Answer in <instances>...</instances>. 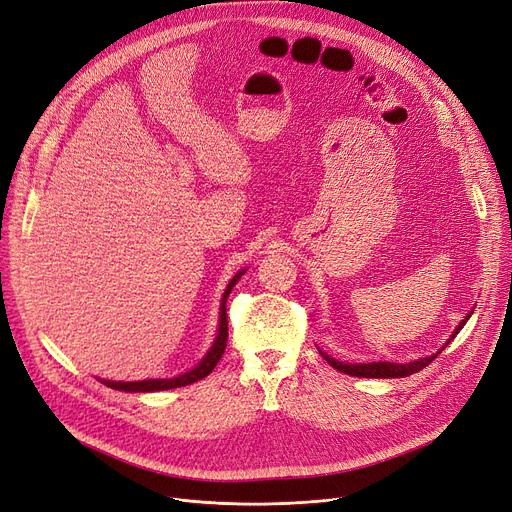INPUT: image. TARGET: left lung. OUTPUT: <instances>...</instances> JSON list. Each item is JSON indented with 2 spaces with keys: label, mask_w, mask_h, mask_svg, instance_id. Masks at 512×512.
Returning a JSON list of instances; mask_svg holds the SVG:
<instances>
[{
  "label": "left lung",
  "mask_w": 512,
  "mask_h": 512,
  "mask_svg": "<svg viewBox=\"0 0 512 512\" xmlns=\"http://www.w3.org/2000/svg\"><path fill=\"white\" fill-rule=\"evenodd\" d=\"M475 311V309H473ZM471 311V314H473ZM471 314H466L464 316V320L456 326V330H454V335H452V339L458 335V332L462 330V326L466 324V320L471 318ZM452 339H448V343L452 341ZM448 343L443 345L437 353H441L443 349L448 347ZM322 353V358L332 366V368H337L339 372H345V374H351V376H364V379H402V376H410V374H414V372H418V370H422L425 366H429L435 358H437V353L435 355H427V358H422V360H414V362H408V364H395V362H370V364H345V362H339V360H332L330 355H326L324 351H320Z\"/></svg>",
  "instance_id": "8db88e82"
}]
</instances>
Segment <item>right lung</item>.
<instances>
[{
  "label": "right lung",
  "mask_w": 512,
  "mask_h": 512,
  "mask_svg": "<svg viewBox=\"0 0 512 512\" xmlns=\"http://www.w3.org/2000/svg\"><path fill=\"white\" fill-rule=\"evenodd\" d=\"M244 274L238 272L228 288L224 291V297H221V307H219V330H217V337L211 345V349L207 351L205 358L201 360V364L194 366L192 370L180 374V376H173V379H148V381H129V383H123V381H102L106 387L110 389H117V391H129V393H150V391H165V389H175V387H186V385H192L196 381L205 379L207 374L213 372V368L217 366V362L221 360V355H224L226 351V343H228V314H226V301H228V295L232 293L234 284L240 280V276Z\"/></svg>",
  "instance_id": "obj_1"
}]
</instances>
